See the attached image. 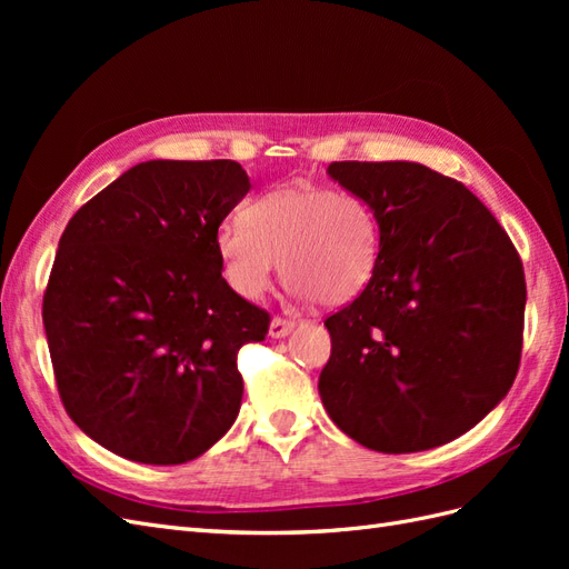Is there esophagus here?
Returning <instances> with one entry per match:
<instances>
[{"instance_id":"obj_1","label":"esophagus","mask_w":569,"mask_h":569,"mask_svg":"<svg viewBox=\"0 0 569 569\" xmlns=\"http://www.w3.org/2000/svg\"><path fill=\"white\" fill-rule=\"evenodd\" d=\"M297 327V320L295 318H284V316H274L272 322H270V337L280 339V337H287L291 330Z\"/></svg>"}]
</instances>
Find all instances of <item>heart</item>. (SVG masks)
<instances>
[{
    "mask_svg": "<svg viewBox=\"0 0 569 569\" xmlns=\"http://www.w3.org/2000/svg\"><path fill=\"white\" fill-rule=\"evenodd\" d=\"M216 247L234 291L261 299L274 268L320 306H343L363 291L380 256V222L353 192L289 182L247 203L244 218L220 222Z\"/></svg>",
    "mask_w": 569,
    "mask_h": 569,
    "instance_id": "b5f03b06",
    "label": "heart"
}]
</instances>
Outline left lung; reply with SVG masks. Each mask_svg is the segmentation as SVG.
Listing matches in <instances>:
<instances>
[{"mask_svg":"<svg viewBox=\"0 0 569 569\" xmlns=\"http://www.w3.org/2000/svg\"><path fill=\"white\" fill-rule=\"evenodd\" d=\"M380 222L370 284L325 320L320 399L366 449L416 453L472 429L522 356L527 284L518 249L462 182L412 161H335Z\"/></svg>","mask_w":569,"mask_h":569,"instance_id":"8db88e82","label":"left lung"}]
</instances>
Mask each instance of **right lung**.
Returning <instances> with one entry per match:
<instances>
[{
	"label": "right lung",
	"instance_id": "add662e5",
	"mask_svg": "<svg viewBox=\"0 0 569 569\" xmlns=\"http://www.w3.org/2000/svg\"><path fill=\"white\" fill-rule=\"evenodd\" d=\"M249 189L237 161H147L68 220L44 332L66 412L111 453L180 465L232 427L237 353L270 327L222 278L216 247Z\"/></svg>",
	"mask_w": 569,
	"mask_h": 569
}]
</instances>
